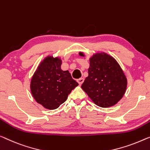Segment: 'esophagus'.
<instances>
[{
    "mask_svg": "<svg viewBox=\"0 0 150 150\" xmlns=\"http://www.w3.org/2000/svg\"><path fill=\"white\" fill-rule=\"evenodd\" d=\"M83 81H84V79L83 78H79V79H78L77 80V81L78 82V83H79L80 86H81V85L83 83Z\"/></svg>",
    "mask_w": 150,
    "mask_h": 150,
    "instance_id": "34e87169",
    "label": "esophagus"
}]
</instances>
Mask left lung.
Returning a JSON list of instances; mask_svg holds the SVG:
<instances>
[{
    "label": "left lung",
    "mask_w": 150,
    "mask_h": 150,
    "mask_svg": "<svg viewBox=\"0 0 150 150\" xmlns=\"http://www.w3.org/2000/svg\"><path fill=\"white\" fill-rule=\"evenodd\" d=\"M80 56L84 57L82 52ZM127 81L116 60L106 53H96L89 59L88 77L81 88L100 107L115 105L123 96Z\"/></svg>",
    "instance_id": "8db88e82"
}]
</instances>
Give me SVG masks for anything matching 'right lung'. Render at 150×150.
I'll list each match as a JSON object with an SVG mask.
<instances>
[{
    "instance_id": "1",
    "label": "right lung",
    "mask_w": 150,
    "mask_h": 150,
    "mask_svg": "<svg viewBox=\"0 0 150 150\" xmlns=\"http://www.w3.org/2000/svg\"><path fill=\"white\" fill-rule=\"evenodd\" d=\"M59 58L48 57L40 63L33 74L30 88L33 97L45 108H59L78 83L68 71H62Z\"/></svg>"
}]
</instances>
